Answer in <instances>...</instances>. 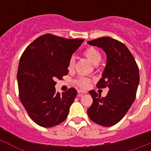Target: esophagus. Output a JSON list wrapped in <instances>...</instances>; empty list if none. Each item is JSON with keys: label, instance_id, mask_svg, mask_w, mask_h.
<instances>
[{"label": "esophagus", "instance_id": "esophagus-1", "mask_svg": "<svg viewBox=\"0 0 151 151\" xmlns=\"http://www.w3.org/2000/svg\"><path fill=\"white\" fill-rule=\"evenodd\" d=\"M78 93H82V94H85V93H87V91H82V90H78Z\"/></svg>", "mask_w": 151, "mask_h": 151}]
</instances>
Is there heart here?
Segmentation results:
<instances>
[{
  "label": "heart",
  "mask_w": 151,
  "mask_h": 151,
  "mask_svg": "<svg viewBox=\"0 0 151 151\" xmlns=\"http://www.w3.org/2000/svg\"><path fill=\"white\" fill-rule=\"evenodd\" d=\"M83 54L94 64L98 63L101 60V57H102L101 51L94 47H88L87 48H85V50L83 51ZM75 63H76L75 57H71L68 62L69 70H73L74 69ZM75 83L82 88H87L91 84V79L85 76H79L75 80Z\"/></svg>",
  "instance_id": "b5f03b06"
}]
</instances>
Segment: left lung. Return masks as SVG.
<instances>
[{
  "mask_svg": "<svg viewBox=\"0 0 151 151\" xmlns=\"http://www.w3.org/2000/svg\"><path fill=\"white\" fill-rule=\"evenodd\" d=\"M88 43L101 47L106 53V67L97 88H109L104 97L94 90L89 91L93 103L88 109V115L95 123L110 127L123 118L134 102L139 83V69L132 53L121 41L102 37Z\"/></svg>",
  "mask_w": 151,
  "mask_h": 151,
  "instance_id": "8db88e82",
  "label": "left lung"
}]
</instances>
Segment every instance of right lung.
<instances>
[{"label":"right lung","instance_id":"obj_1","mask_svg":"<svg viewBox=\"0 0 151 151\" xmlns=\"http://www.w3.org/2000/svg\"><path fill=\"white\" fill-rule=\"evenodd\" d=\"M83 39H69L45 34L33 41L19 60V97L30 118L50 128L66 119L77 91L70 88L56 93V80L68 74V62Z\"/></svg>","mask_w":151,"mask_h":151}]
</instances>
